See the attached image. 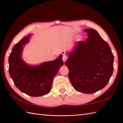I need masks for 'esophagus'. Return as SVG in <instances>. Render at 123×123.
Wrapping results in <instances>:
<instances>
[{"label":"esophagus","mask_w":123,"mask_h":123,"mask_svg":"<svg viewBox=\"0 0 123 123\" xmlns=\"http://www.w3.org/2000/svg\"><path fill=\"white\" fill-rule=\"evenodd\" d=\"M67 57L66 55H64V56H62V61H63L64 62H65L67 61Z\"/></svg>","instance_id":"34e87169"}]
</instances>
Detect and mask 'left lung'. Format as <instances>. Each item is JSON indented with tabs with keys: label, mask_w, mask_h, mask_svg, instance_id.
Listing matches in <instances>:
<instances>
[{
	"label": "left lung",
	"mask_w": 123,
	"mask_h": 123,
	"mask_svg": "<svg viewBox=\"0 0 123 123\" xmlns=\"http://www.w3.org/2000/svg\"><path fill=\"white\" fill-rule=\"evenodd\" d=\"M88 38L78 41L68 53L65 65L76 91L92 94L106 86L113 74L114 55L107 43L94 29H86Z\"/></svg>",
	"instance_id": "obj_1"
}]
</instances>
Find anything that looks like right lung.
I'll return each instance as SVG.
<instances>
[{"mask_svg":"<svg viewBox=\"0 0 123 123\" xmlns=\"http://www.w3.org/2000/svg\"><path fill=\"white\" fill-rule=\"evenodd\" d=\"M31 34L21 39L13 46L9 56V73L15 86L31 96L38 97L48 94L53 80L60 68L64 65L62 55L53 61L38 65H29L22 59L24 46Z\"/></svg>","mask_w":123,"mask_h":123,"instance_id":"add662e5","label":"right lung"}]
</instances>
